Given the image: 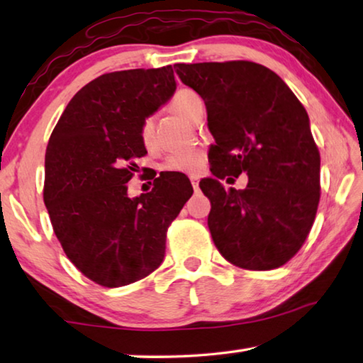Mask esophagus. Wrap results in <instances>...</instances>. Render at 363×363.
Wrapping results in <instances>:
<instances>
[{"mask_svg":"<svg viewBox=\"0 0 363 363\" xmlns=\"http://www.w3.org/2000/svg\"><path fill=\"white\" fill-rule=\"evenodd\" d=\"M190 182H192V187L195 189V190H199V182H200V179L196 176H192L190 177Z\"/></svg>","mask_w":363,"mask_h":363,"instance_id":"34e87169","label":"esophagus"}]
</instances>
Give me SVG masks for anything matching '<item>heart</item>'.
I'll return each mask as SVG.
<instances>
[{
  "label": "heart",
  "mask_w": 363,
  "mask_h": 363,
  "mask_svg": "<svg viewBox=\"0 0 363 363\" xmlns=\"http://www.w3.org/2000/svg\"><path fill=\"white\" fill-rule=\"evenodd\" d=\"M201 99L195 91L189 88H182L173 96L169 106L171 108L182 115L184 118L194 120V112L196 104ZM139 136L145 147L153 145L155 140V121L152 116H147L139 128ZM206 164V153L201 149H184L169 153L164 158L163 168L164 171H171V173H181V174H199L205 169Z\"/></svg>",
  "instance_id": "obj_1"
}]
</instances>
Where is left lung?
I'll return each instance as SVG.
<instances>
[{"mask_svg":"<svg viewBox=\"0 0 363 363\" xmlns=\"http://www.w3.org/2000/svg\"><path fill=\"white\" fill-rule=\"evenodd\" d=\"M174 69L205 101L216 140L214 179L200 182L211 201L214 245L237 267L284 266L304 245L320 201V153L306 108L277 73L250 60ZM242 172L249 176L243 191L217 181Z\"/></svg>","mask_w":363,"mask_h":363,"instance_id":"obj_1","label":"left lung"}]
</instances>
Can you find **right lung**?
<instances>
[{
	"instance_id": "add662e5",
	"label": "right lung",
	"mask_w": 363,
	"mask_h": 363,
	"mask_svg": "<svg viewBox=\"0 0 363 363\" xmlns=\"http://www.w3.org/2000/svg\"><path fill=\"white\" fill-rule=\"evenodd\" d=\"M176 91L171 65L104 73L72 97L46 147L43 199L67 257L94 284L116 288L152 274L190 181L162 173L128 196L147 150L139 128Z\"/></svg>"
}]
</instances>
